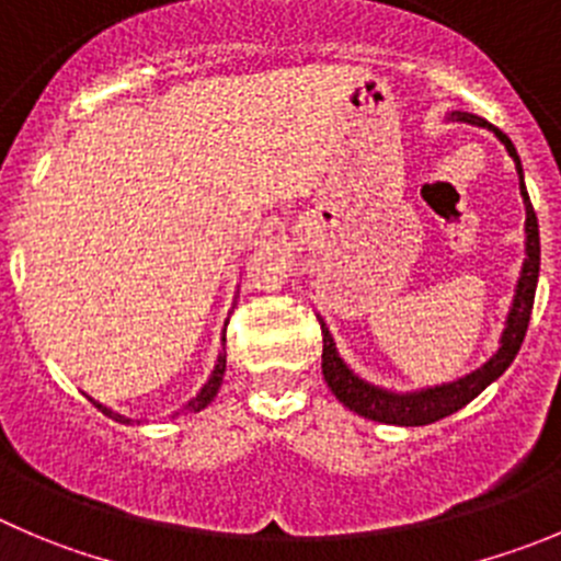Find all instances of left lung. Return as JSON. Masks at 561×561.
<instances>
[{
	"instance_id": "obj_1",
	"label": "left lung",
	"mask_w": 561,
	"mask_h": 561,
	"mask_svg": "<svg viewBox=\"0 0 561 561\" xmlns=\"http://www.w3.org/2000/svg\"><path fill=\"white\" fill-rule=\"evenodd\" d=\"M454 118H457V122L479 124V127L493 129V133L499 135L501 144L506 146L512 160H515L517 176H520V196L523 204H526V260H523L520 279H517L515 301H512V310L510 316H506V329L504 334H501V348L490 357V363H484L479 370L465 376V379L451 381V385L426 387V390L404 392V396H401V392L381 390V387H374L368 385V381L359 379V376H354L352 370H348V365L340 359L332 334H329L327 323L321 321L323 379L332 387V392L337 396L340 404L348 407V410L357 412V415L368 417V421L392 423V426H426V423L439 421V417L454 415V412L462 410L465 404H470L490 381H495L506 368H510L512 359L520 352L523 337H526L528 318H531L534 307V290H537V276H540V227H537V213H534L526 185H523L520 157H517L512 140L506 138L499 127H493L490 122L479 118V115L454 113Z\"/></svg>"
}]
</instances>
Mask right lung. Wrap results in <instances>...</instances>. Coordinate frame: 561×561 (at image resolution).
<instances>
[{"label":"right lung","mask_w":561,"mask_h":561,"mask_svg":"<svg viewBox=\"0 0 561 561\" xmlns=\"http://www.w3.org/2000/svg\"><path fill=\"white\" fill-rule=\"evenodd\" d=\"M224 343H227V337H224ZM224 370H227V354H218L216 370H213V376H209V379H207V385H204L202 390H198V396H196V399H193V401H187V407H185V410H191V412H198V410H204V407H207L209 401L216 399L218 387H221V381H224ZM91 401H93V399H91ZM93 404H96L99 410L104 412V415H107V417H113V421H118V423H133V417H124V415H118V412L107 410V407H102V404H99V401H93Z\"/></svg>","instance_id":"add662e5"}]
</instances>
